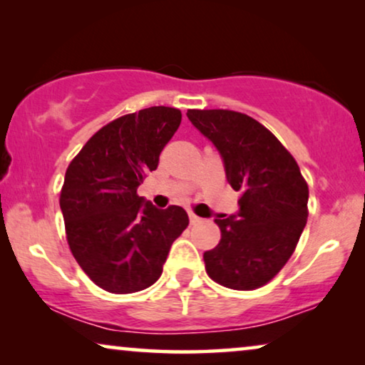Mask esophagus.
Instances as JSON below:
<instances>
[{"label": "esophagus", "instance_id": "obj_1", "mask_svg": "<svg viewBox=\"0 0 365 365\" xmlns=\"http://www.w3.org/2000/svg\"><path fill=\"white\" fill-rule=\"evenodd\" d=\"M188 218H190V225H197L202 222V218L197 217V215H193V213H188Z\"/></svg>", "mask_w": 365, "mask_h": 365}]
</instances>
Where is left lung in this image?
<instances>
[{
	"mask_svg": "<svg viewBox=\"0 0 365 365\" xmlns=\"http://www.w3.org/2000/svg\"><path fill=\"white\" fill-rule=\"evenodd\" d=\"M188 120L223 160L227 180L241 192L238 212L215 222L222 240L205 251V268L230 289L250 291L279 273L307 220L309 190L278 138L253 117L233 110H188Z\"/></svg>",
	"mask_w": 365,
	"mask_h": 365,
	"instance_id": "8db88e82",
	"label": "left lung"
}]
</instances>
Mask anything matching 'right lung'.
<instances>
[{
	"mask_svg": "<svg viewBox=\"0 0 365 365\" xmlns=\"http://www.w3.org/2000/svg\"><path fill=\"white\" fill-rule=\"evenodd\" d=\"M180 122V110L163 106L119 117L96 132L66 170L59 203L69 248L102 289L129 294L152 286L188 227L182 207L160 210L137 195Z\"/></svg>",
	"mask_w": 365,
	"mask_h": 365,
	"instance_id": "1",
	"label": "right lung"
}]
</instances>
